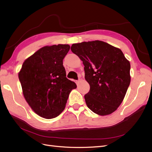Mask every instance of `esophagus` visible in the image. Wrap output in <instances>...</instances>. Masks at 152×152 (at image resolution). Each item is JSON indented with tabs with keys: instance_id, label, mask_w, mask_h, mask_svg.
Returning <instances> with one entry per match:
<instances>
[{
	"instance_id": "34e87169",
	"label": "esophagus",
	"mask_w": 152,
	"mask_h": 152,
	"mask_svg": "<svg viewBox=\"0 0 152 152\" xmlns=\"http://www.w3.org/2000/svg\"><path fill=\"white\" fill-rule=\"evenodd\" d=\"M79 82L80 81L79 80H75V83H76V85L78 86V85H79Z\"/></svg>"
}]
</instances>
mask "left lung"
<instances>
[{"label":"left lung","instance_id":"obj_1","mask_svg":"<svg viewBox=\"0 0 152 152\" xmlns=\"http://www.w3.org/2000/svg\"><path fill=\"white\" fill-rule=\"evenodd\" d=\"M71 49L85 66V77L90 86L85 95L88 107L101 116L112 113L130 85V62L120 49L101 41L73 44Z\"/></svg>","mask_w":152,"mask_h":152}]
</instances>
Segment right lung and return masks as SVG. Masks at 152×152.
I'll list each match as a JSON object with an SVG mask.
<instances>
[{
    "label": "right lung",
    "mask_w": 152,
    "mask_h": 152,
    "mask_svg": "<svg viewBox=\"0 0 152 152\" xmlns=\"http://www.w3.org/2000/svg\"><path fill=\"white\" fill-rule=\"evenodd\" d=\"M68 44L44 46L25 60L19 72L22 92L36 114L46 119L59 115L76 85L66 77L63 59Z\"/></svg>",
    "instance_id": "obj_1"
}]
</instances>
